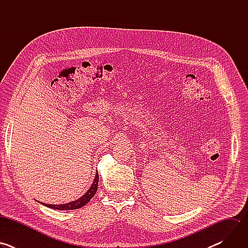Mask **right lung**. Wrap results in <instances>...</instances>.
Segmentation results:
<instances>
[{
    "mask_svg": "<svg viewBox=\"0 0 248 248\" xmlns=\"http://www.w3.org/2000/svg\"><path fill=\"white\" fill-rule=\"evenodd\" d=\"M98 181H99V174L98 172H96L95 174V179L90 186V188L78 199L72 201L69 203H65V204H60V205H53V204H47V203H42L40 202L42 205L52 208V209H56V210H75V209H79L81 207H83L84 205H86L90 199L95 195L97 189H98ZM39 202V201H38Z\"/></svg>",
    "mask_w": 248,
    "mask_h": 248,
    "instance_id": "obj_1",
    "label": "right lung"
}]
</instances>
